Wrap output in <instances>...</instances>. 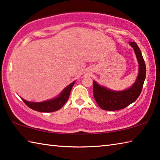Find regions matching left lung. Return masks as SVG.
<instances>
[{
  "label": "left lung",
  "mask_w": 160,
  "mask_h": 160,
  "mask_svg": "<svg viewBox=\"0 0 160 160\" xmlns=\"http://www.w3.org/2000/svg\"><path fill=\"white\" fill-rule=\"evenodd\" d=\"M129 44L134 49L139 64L138 75L131 88L123 91H113L100 86L93 81L94 97L99 107L104 110L116 111L124 109L134 102L141 93L146 76L145 61L136 43L130 42Z\"/></svg>",
  "instance_id": "left-lung-1"
}]
</instances>
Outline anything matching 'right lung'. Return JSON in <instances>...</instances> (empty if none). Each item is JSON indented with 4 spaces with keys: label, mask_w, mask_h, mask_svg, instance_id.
<instances>
[{
    "label": "right lung",
    "mask_w": 160,
    "mask_h": 160,
    "mask_svg": "<svg viewBox=\"0 0 160 160\" xmlns=\"http://www.w3.org/2000/svg\"><path fill=\"white\" fill-rule=\"evenodd\" d=\"M75 82V81L70 83L68 86H67L57 97L50 100H47V101L42 102H32L26 101V100L22 98L21 99L25 103L27 106L34 111L46 113L56 112V111L60 109L66 104V102H67L70 96V91H71L72 86L74 85Z\"/></svg>",
    "instance_id": "right-lung-1"
}]
</instances>
